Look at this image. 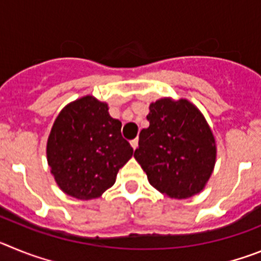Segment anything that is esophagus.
Returning <instances> with one entry per match:
<instances>
[{"mask_svg": "<svg viewBox=\"0 0 261 261\" xmlns=\"http://www.w3.org/2000/svg\"><path fill=\"white\" fill-rule=\"evenodd\" d=\"M130 146L133 147V150H136V149H137V146H138V140H137V138H136V140H133V141H130Z\"/></svg>", "mask_w": 261, "mask_h": 261, "instance_id": "1", "label": "esophagus"}]
</instances>
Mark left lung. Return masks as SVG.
<instances>
[{
  "label": "left lung",
  "instance_id": "left-lung-1",
  "mask_svg": "<svg viewBox=\"0 0 261 261\" xmlns=\"http://www.w3.org/2000/svg\"><path fill=\"white\" fill-rule=\"evenodd\" d=\"M149 128L140 132L135 158L163 195L184 200L205 188L214 170L217 145L201 111L188 99L161 98L149 106Z\"/></svg>",
  "mask_w": 261,
  "mask_h": 261
}]
</instances>
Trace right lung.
Masks as SVG:
<instances>
[{"mask_svg":"<svg viewBox=\"0 0 261 261\" xmlns=\"http://www.w3.org/2000/svg\"><path fill=\"white\" fill-rule=\"evenodd\" d=\"M132 155L133 149L121 137V121L93 95L68 103L48 136L50 174L62 192L78 200L102 196Z\"/></svg>","mask_w":261,"mask_h":261,"instance_id":"1","label":"right lung"}]
</instances>
